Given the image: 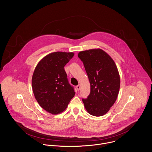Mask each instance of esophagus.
<instances>
[{"label":"esophagus","mask_w":152,"mask_h":152,"mask_svg":"<svg viewBox=\"0 0 152 152\" xmlns=\"http://www.w3.org/2000/svg\"><path fill=\"white\" fill-rule=\"evenodd\" d=\"M76 88H77V90L78 91H79V90H80V84H78V86H77Z\"/></svg>","instance_id":"34e87169"}]
</instances>
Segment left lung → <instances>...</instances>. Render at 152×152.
I'll use <instances>...</instances> for the list:
<instances>
[{
    "label": "left lung",
    "instance_id": "left-lung-1",
    "mask_svg": "<svg viewBox=\"0 0 152 152\" xmlns=\"http://www.w3.org/2000/svg\"><path fill=\"white\" fill-rule=\"evenodd\" d=\"M83 62L90 83V94L83 99L86 110L94 116L106 114L116 100L120 89V75L113 59L101 49L81 51L78 54Z\"/></svg>",
    "mask_w": 152,
    "mask_h": 152
}]
</instances>
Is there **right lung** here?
Listing matches in <instances>:
<instances>
[{"label": "right lung", "mask_w": 152, "mask_h": 152, "mask_svg": "<svg viewBox=\"0 0 152 152\" xmlns=\"http://www.w3.org/2000/svg\"><path fill=\"white\" fill-rule=\"evenodd\" d=\"M74 55L72 52L51 53L39 61L34 72L35 97L42 108L52 114L64 111L75 95L64 68Z\"/></svg>", "instance_id": "1"}]
</instances>
